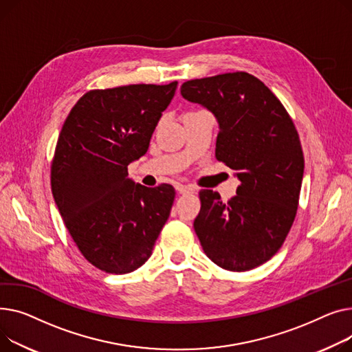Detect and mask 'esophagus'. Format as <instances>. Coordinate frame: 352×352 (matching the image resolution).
I'll return each mask as SVG.
<instances>
[{
	"label": "esophagus",
	"mask_w": 352,
	"mask_h": 352,
	"mask_svg": "<svg viewBox=\"0 0 352 352\" xmlns=\"http://www.w3.org/2000/svg\"><path fill=\"white\" fill-rule=\"evenodd\" d=\"M176 190L182 195H186V193H195L196 192V188H193V186L190 184H180L177 183L176 184Z\"/></svg>",
	"instance_id": "34e87169"
}]
</instances>
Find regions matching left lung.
<instances>
[{
  "mask_svg": "<svg viewBox=\"0 0 352 352\" xmlns=\"http://www.w3.org/2000/svg\"><path fill=\"white\" fill-rule=\"evenodd\" d=\"M180 94L216 116V159L240 180L227 203L200 190L195 232L214 264L252 270L278 252L296 219L304 175L297 129L277 96L247 72L192 79Z\"/></svg>",
  "mask_w": 352,
  "mask_h": 352,
  "instance_id": "8db88e82",
  "label": "left lung"
}]
</instances>
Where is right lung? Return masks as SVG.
<instances>
[{"mask_svg":"<svg viewBox=\"0 0 352 352\" xmlns=\"http://www.w3.org/2000/svg\"><path fill=\"white\" fill-rule=\"evenodd\" d=\"M176 88L175 80L89 91L60 129L52 196L82 256L105 273L126 274L146 263L170 214L173 186L135 183L128 166L148 152Z\"/></svg>","mask_w":352,"mask_h":352,"instance_id":"right-lung-1","label":"right lung"}]
</instances>
